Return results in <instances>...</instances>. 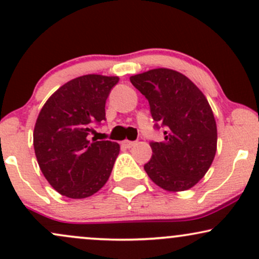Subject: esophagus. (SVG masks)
Returning <instances> with one entry per match:
<instances>
[{
    "instance_id": "esophagus-1",
    "label": "esophagus",
    "mask_w": 259,
    "mask_h": 259,
    "mask_svg": "<svg viewBox=\"0 0 259 259\" xmlns=\"http://www.w3.org/2000/svg\"><path fill=\"white\" fill-rule=\"evenodd\" d=\"M135 144H136L135 141H129V140H124L123 143H121V145H123L124 147H126V149H130V147L134 146Z\"/></svg>"
}]
</instances>
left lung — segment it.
<instances>
[{"mask_svg": "<svg viewBox=\"0 0 259 259\" xmlns=\"http://www.w3.org/2000/svg\"><path fill=\"white\" fill-rule=\"evenodd\" d=\"M130 82L149 101L153 127L164 140L151 141V160L144 168L168 192L192 188L208 172L217 152L218 132L208 99L188 77L169 69L132 76Z\"/></svg>", "mask_w": 259, "mask_h": 259, "instance_id": "obj_1", "label": "left lung"}]
</instances>
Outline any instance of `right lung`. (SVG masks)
I'll return each mask as SVG.
<instances>
[{
    "label": "right lung",
    "instance_id": "right-lung-1",
    "mask_svg": "<svg viewBox=\"0 0 259 259\" xmlns=\"http://www.w3.org/2000/svg\"><path fill=\"white\" fill-rule=\"evenodd\" d=\"M118 82L116 76L73 78L39 113L33 133L36 160L50 186L65 197H91L109 178L120 147L91 139V133L106 120V101Z\"/></svg>",
    "mask_w": 259,
    "mask_h": 259
}]
</instances>
